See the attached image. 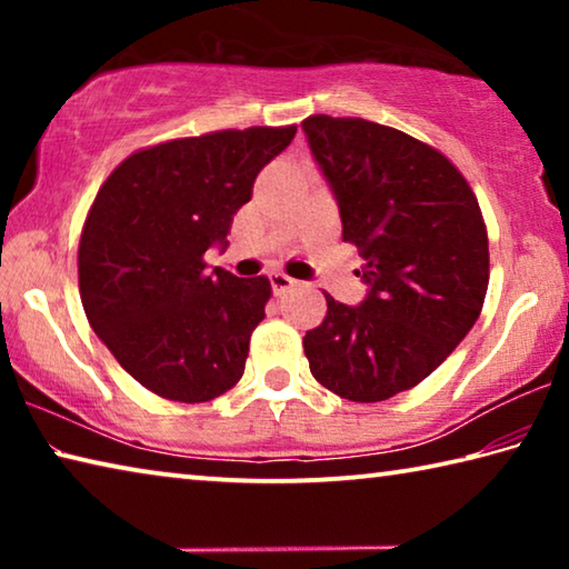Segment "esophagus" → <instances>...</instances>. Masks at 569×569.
<instances>
[{"label": "esophagus", "instance_id": "34e87169", "mask_svg": "<svg viewBox=\"0 0 569 569\" xmlns=\"http://www.w3.org/2000/svg\"><path fill=\"white\" fill-rule=\"evenodd\" d=\"M268 278H271V288H273V293L276 296H281V293H286L288 291V288H293L298 281H296V278H291V276H288V273H283V271H273L271 276H268Z\"/></svg>", "mask_w": 569, "mask_h": 569}]
</instances>
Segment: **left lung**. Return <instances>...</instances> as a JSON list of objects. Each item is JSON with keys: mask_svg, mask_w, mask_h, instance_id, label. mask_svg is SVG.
<instances>
[{"mask_svg": "<svg viewBox=\"0 0 569 569\" xmlns=\"http://www.w3.org/2000/svg\"><path fill=\"white\" fill-rule=\"evenodd\" d=\"M301 128L369 286L359 306L326 296V319L303 336L306 359L341 399L387 401L427 379L479 319L485 218L465 176L407 132L329 114Z\"/></svg>", "mask_w": 569, "mask_h": 569, "instance_id": "8db88e82", "label": "left lung"}]
</instances>
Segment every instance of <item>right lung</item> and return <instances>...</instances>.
<instances>
[{"label":"right lung","instance_id":"right-lung-1","mask_svg":"<svg viewBox=\"0 0 569 569\" xmlns=\"http://www.w3.org/2000/svg\"><path fill=\"white\" fill-rule=\"evenodd\" d=\"M288 128L220 130L132 152L102 182L77 250L92 331L162 399L200 403L243 377L271 281L206 271Z\"/></svg>","mask_w":569,"mask_h":569}]
</instances>
